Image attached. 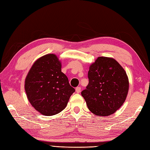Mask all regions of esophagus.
Masks as SVG:
<instances>
[{"mask_svg":"<svg viewBox=\"0 0 150 150\" xmlns=\"http://www.w3.org/2000/svg\"><path fill=\"white\" fill-rule=\"evenodd\" d=\"M76 92L77 93H79L81 92V87H78L76 88Z\"/></svg>","mask_w":150,"mask_h":150,"instance_id":"34e87169","label":"esophagus"}]
</instances>
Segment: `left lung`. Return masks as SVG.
<instances>
[{
    "label": "left lung",
    "instance_id": "8db88e82",
    "mask_svg": "<svg viewBox=\"0 0 150 150\" xmlns=\"http://www.w3.org/2000/svg\"><path fill=\"white\" fill-rule=\"evenodd\" d=\"M88 84L81 92L88 109L96 115L113 114L123 105L129 90L126 71L113 58L98 57L88 72Z\"/></svg>",
    "mask_w": 150,
    "mask_h": 150
}]
</instances>
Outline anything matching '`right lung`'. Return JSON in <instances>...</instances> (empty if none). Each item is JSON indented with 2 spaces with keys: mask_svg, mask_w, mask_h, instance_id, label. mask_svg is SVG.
Here are the masks:
<instances>
[{
  "mask_svg": "<svg viewBox=\"0 0 150 150\" xmlns=\"http://www.w3.org/2000/svg\"><path fill=\"white\" fill-rule=\"evenodd\" d=\"M24 88L31 105L45 116L62 111L75 92L62 72L60 61L53 54L35 61L26 76Z\"/></svg>",
  "mask_w": 150,
  "mask_h": 150,
  "instance_id": "1",
  "label": "right lung"
}]
</instances>
